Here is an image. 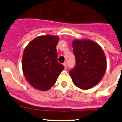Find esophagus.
<instances>
[{
    "instance_id": "esophagus-1",
    "label": "esophagus",
    "mask_w": 122,
    "mask_h": 122,
    "mask_svg": "<svg viewBox=\"0 0 122 122\" xmlns=\"http://www.w3.org/2000/svg\"><path fill=\"white\" fill-rule=\"evenodd\" d=\"M63 66H64L65 68H66V67H67V63H66V62H65V63H63Z\"/></svg>"
}]
</instances>
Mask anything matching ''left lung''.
Masks as SVG:
<instances>
[{
    "label": "left lung",
    "mask_w": 122,
    "mask_h": 122,
    "mask_svg": "<svg viewBox=\"0 0 122 122\" xmlns=\"http://www.w3.org/2000/svg\"><path fill=\"white\" fill-rule=\"evenodd\" d=\"M76 66L70 71L74 84L82 90L91 89L102 79L106 70V60L103 49L90 40L73 41Z\"/></svg>",
    "instance_id": "8db88e82"
}]
</instances>
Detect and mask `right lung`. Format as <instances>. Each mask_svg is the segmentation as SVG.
Instances as JSON below:
<instances>
[{
	"label": "right lung",
	"instance_id": "1",
	"mask_svg": "<svg viewBox=\"0 0 122 122\" xmlns=\"http://www.w3.org/2000/svg\"><path fill=\"white\" fill-rule=\"evenodd\" d=\"M59 40L57 36L41 35L31 41L24 49L22 71L34 89L41 91L50 89L64 69L57 60L56 46Z\"/></svg>",
	"mask_w": 122,
	"mask_h": 122
}]
</instances>
